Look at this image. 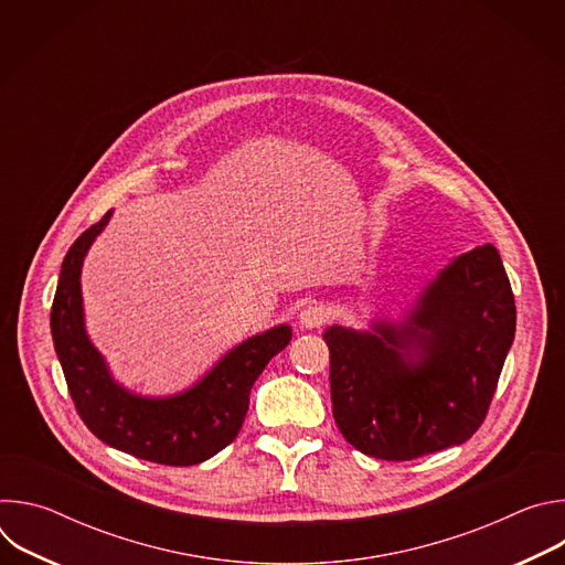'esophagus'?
<instances>
[{
	"mask_svg": "<svg viewBox=\"0 0 565 565\" xmlns=\"http://www.w3.org/2000/svg\"><path fill=\"white\" fill-rule=\"evenodd\" d=\"M327 319H329V310H327L324 306H319V303H308V306H303L301 312H299V324H301L303 329H319V327H324Z\"/></svg>",
	"mask_w": 565,
	"mask_h": 565,
	"instance_id": "obj_1",
	"label": "esophagus"
}]
</instances>
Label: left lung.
Here are the masks:
<instances>
[{"label":"left lung","instance_id":"obj_1","mask_svg":"<svg viewBox=\"0 0 565 565\" xmlns=\"http://www.w3.org/2000/svg\"><path fill=\"white\" fill-rule=\"evenodd\" d=\"M514 331L512 286L492 244L440 270L399 324L327 329L342 436L382 460L462 445L488 416Z\"/></svg>","mask_w":565,"mask_h":565}]
</instances>
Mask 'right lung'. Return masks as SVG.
Listing matches in <instances>:
<instances>
[{
  "label": "right lung",
  "instance_id": "1",
  "mask_svg": "<svg viewBox=\"0 0 565 565\" xmlns=\"http://www.w3.org/2000/svg\"><path fill=\"white\" fill-rule=\"evenodd\" d=\"M111 210L68 248L51 308V335L73 405L105 445L136 458L188 467L227 447L244 425L250 388L266 364L288 347L292 329L279 324L225 353L196 384L168 397L136 395L118 384L85 329L79 273Z\"/></svg>",
  "mask_w": 565,
  "mask_h": 565
}]
</instances>
